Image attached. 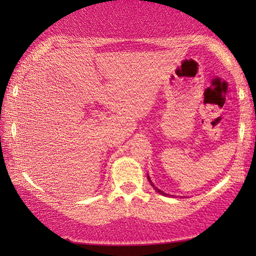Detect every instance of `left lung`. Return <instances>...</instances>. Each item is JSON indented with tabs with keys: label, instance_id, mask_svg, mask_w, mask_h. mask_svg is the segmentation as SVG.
<instances>
[{
	"label": "left lung",
	"instance_id": "1",
	"mask_svg": "<svg viewBox=\"0 0 256 256\" xmlns=\"http://www.w3.org/2000/svg\"><path fill=\"white\" fill-rule=\"evenodd\" d=\"M148 180H149V183H150V184H152V186L154 188H155V190H156L157 192H158V194H163V196H169V194H166V192L160 191V188H157L155 186V185H154V183H152V180H150V177H149V176H148Z\"/></svg>",
	"mask_w": 256,
	"mask_h": 256
}]
</instances>
